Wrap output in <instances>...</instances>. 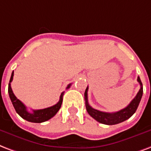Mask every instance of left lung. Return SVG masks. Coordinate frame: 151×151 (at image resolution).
<instances>
[{
    "mask_svg": "<svg viewBox=\"0 0 151 151\" xmlns=\"http://www.w3.org/2000/svg\"><path fill=\"white\" fill-rule=\"evenodd\" d=\"M138 82L140 85V89L138 92V93L135 96L133 100L131 101V103L124 109H121L116 112H104V111H101L96 109H93L92 107L88 104V89L87 87L85 92V101H86V110L88 113L93 119H95L96 121L103 124L106 125H114V124H119L122 122L125 121L127 119H129L132 115L136 111L138 106L140 103L141 98H142V93H143V88H142V84L141 82L139 77H138Z\"/></svg>",
    "mask_w": 151,
    "mask_h": 151,
    "instance_id": "left-lung-1",
    "label": "left lung"
}]
</instances>
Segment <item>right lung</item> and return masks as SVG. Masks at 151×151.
Instances as JSON below:
<instances>
[{
    "mask_svg": "<svg viewBox=\"0 0 151 151\" xmlns=\"http://www.w3.org/2000/svg\"><path fill=\"white\" fill-rule=\"evenodd\" d=\"M13 75H14V71H12L11 75V78L9 83V94L10 100H11L12 105L14 107L15 110L23 119H26L27 121L32 122V123H42L51 119L53 116H55V114L57 113L58 110L60 109L62 103H63V96L64 95V92L62 93L60 96L59 101L56 104L53 105L51 107L47 108V109H39V110H33L32 112H29L27 110V107L25 106L19 99L17 98L15 96L11 88V82L13 79ZM71 84L68 85L66 88H69L70 87Z\"/></svg>",
    "mask_w": 151,
    "mask_h": 151,
    "instance_id": "right-lung-1",
    "label": "right lung"
}]
</instances>
